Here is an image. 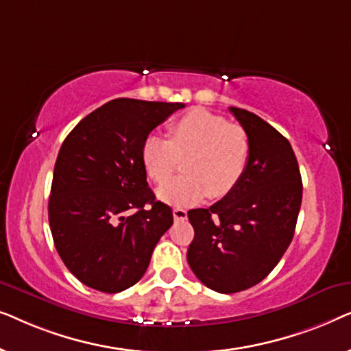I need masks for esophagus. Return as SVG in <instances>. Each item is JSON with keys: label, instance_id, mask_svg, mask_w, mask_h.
<instances>
[{"label": "esophagus", "instance_id": "1", "mask_svg": "<svg viewBox=\"0 0 351 351\" xmlns=\"http://www.w3.org/2000/svg\"><path fill=\"white\" fill-rule=\"evenodd\" d=\"M172 215H174V220H185L186 219V210L182 208H174L172 210Z\"/></svg>", "mask_w": 351, "mask_h": 351}]
</instances>
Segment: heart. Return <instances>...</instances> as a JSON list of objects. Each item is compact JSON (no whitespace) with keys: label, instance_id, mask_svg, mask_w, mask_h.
Masks as SVG:
<instances>
[{"label":"heart","instance_id":"heart-1","mask_svg":"<svg viewBox=\"0 0 351 351\" xmlns=\"http://www.w3.org/2000/svg\"><path fill=\"white\" fill-rule=\"evenodd\" d=\"M185 156L187 174L158 189V198L171 206L228 195L246 172L251 141L241 124L206 108H191L169 123L167 138L150 134L142 143V165L156 184L165 182Z\"/></svg>","mask_w":351,"mask_h":351}]
</instances>
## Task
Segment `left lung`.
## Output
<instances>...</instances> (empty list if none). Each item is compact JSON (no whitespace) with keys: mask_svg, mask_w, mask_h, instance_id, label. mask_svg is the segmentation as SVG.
<instances>
[{"mask_svg":"<svg viewBox=\"0 0 351 351\" xmlns=\"http://www.w3.org/2000/svg\"><path fill=\"white\" fill-rule=\"evenodd\" d=\"M251 141L238 185L208 209L189 210L195 238L186 261L209 289L233 294L261 282L289 247L302 204L289 141L257 114L230 107Z\"/></svg>","mask_w":351,"mask_h":351,"instance_id":"8db88e82","label":"left lung"}]
</instances>
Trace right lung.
Here are the masks:
<instances>
[{"mask_svg": "<svg viewBox=\"0 0 351 351\" xmlns=\"http://www.w3.org/2000/svg\"><path fill=\"white\" fill-rule=\"evenodd\" d=\"M184 104L114 99L76 124L54 166L49 225L57 252L83 285L117 294L147 271L171 228L142 165L145 137Z\"/></svg>", "mask_w": 351, "mask_h": 351, "instance_id": "add662e5", "label": "right lung"}]
</instances>
